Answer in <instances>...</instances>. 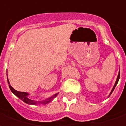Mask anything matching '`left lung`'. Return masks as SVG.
I'll use <instances>...</instances> for the list:
<instances>
[{
	"label": "left lung",
	"instance_id": "left-lung-1",
	"mask_svg": "<svg viewBox=\"0 0 126 126\" xmlns=\"http://www.w3.org/2000/svg\"><path fill=\"white\" fill-rule=\"evenodd\" d=\"M119 77H120V71H119V74H118V76H117V80H116V82H115V85H114L113 88V89H112V90H111V93H110V94H109V95H111V93H113V91L114 89H115V86H116V85L117 84V83H118V81H119Z\"/></svg>",
	"mask_w": 126,
	"mask_h": 126
}]
</instances>
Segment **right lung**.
<instances>
[{
  "label": "right lung",
  "mask_w": 126,
  "mask_h": 126,
  "mask_svg": "<svg viewBox=\"0 0 126 126\" xmlns=\"http://www.w3.org/2000/svg\"><path fill=\"white\" fill-rule=\"evenodd\" d=\"M8 84H9V86L10 88V90H11V92H12L14 94H15L17 97H19L20 98L21 100H23L24 103H27V104H29V105H36V104H38V103H42V104H47V103H49L50 100L53 99L54 98H55L57 96V94H56L54 96H52L51 97L48 98H47V100H44V101H41V102H38V101H34V100H30V98H28V94L26 93H24V92H19V91H17L16 90H15L10 85V83L9 82V80H8Z\"/></svg>",
  "instance_id": "add662e5"
}]
</instances>
